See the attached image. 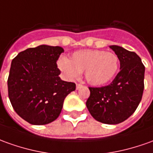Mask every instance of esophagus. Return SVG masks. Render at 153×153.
Here are the masks:
<instances>
[{
	"instance_id": "1",
	"label": "esophagus",
	"mask_w": 153,
	"mask_h": 153,
	"mask_svg": "<svg viewBox=\"0 0 153 153\" xmlns=\"http://www.w3.org/2000/svg\"><path fill=\"white\" fill-rule=\"evenodd\" d=\"M82 84H80V83H76V89H79V88L82 87Z\"/></svg>"
}]
</instances>
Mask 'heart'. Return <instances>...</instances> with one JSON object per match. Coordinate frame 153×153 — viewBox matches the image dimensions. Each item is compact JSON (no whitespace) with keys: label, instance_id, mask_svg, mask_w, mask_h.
I'll list each match as a JSON object with an SVG mask.
<instances>
[{"label":"heart","instance_id":"heart-1","mask_svg":"<svg viewBox=\"0 0 153 153\" xmlns=\"http://www.w3.org/2000/svg\"><path fill=\"white\" fill-rule=\"evenodd\" d=\"M60 70L71 79H76L84 71L85 78L91 85L99 86L108 82L117 72L120 61L111 51L86 49L75 51L70 60L59 59Z\"/></svg>","mask_w":153,"mask_h":153}]
</instances>
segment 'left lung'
<instances>
[{"instance_id": "1", "label": "left lung", "mask_w": 153, "mask_h": 153, "mask_svg": "<svg viewBox=\"0 0 153 153\" xmlns=\"http://www.w3.org/2000/svg\"><path fill=\"white\" fill-rule=\"evenodd\" d=\"M110 48L118 56L121 71L109 85L89 87L90 97L86 105L97 121L118 124L134 113L142 100L145 66L133 51L118 46Z\"/></svg>"}]
</instances>
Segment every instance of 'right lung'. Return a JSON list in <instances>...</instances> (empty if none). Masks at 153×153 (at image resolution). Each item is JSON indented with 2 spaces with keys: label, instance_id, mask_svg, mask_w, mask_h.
Wrapping results in <instances>:
<instances>
[{
  "label": "right lung",
  "instance_id": "right-lung-1",
  "mask_svg": "<svg viewBox=\"0 0 153 153\" xmlns=\"http://www.w3.org/2000/svg\"><path fill=\"white\" fill-rule=\"evenodd\" d=\"M64 50L42 45L21 51L10 65L7 80L8 97L15 111L32 125L55 121L74 82L60 78L56 61Z\"/></svg>",
  "mask_w": 153,
  "mask_h": 153
}]
</instances>
